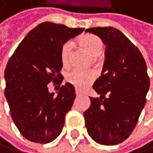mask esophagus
Instances as JSON below:
<instances>
[{"instance_id": "1", "label": "esophagus", "mask_w": 153, "mask_h": 153, "mask_svg": "<svg viewBox=\"0 0 153 153\" xmlns=\"http://www.w3.org/2000/svg\"><path fill=\"white\" fill-rule=\"evenodd\" d=\"M75 94H76V96H77V97H79V96H81V93L78 91V90H76L75 91Z\"/></svg>"}]
</instances>
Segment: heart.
<instances>
[{
  "label": "heart",
  "mask_w": 153,
  "mask_h": 153,
  "mask_svg": "<svg viewBox=\"0 0 153 153\" xmlns=\"http://www.w3.org/2000/svg\"><path fill=\"white\" fill-rule=\"evenodd\" d=\"M79 45L82 48L87 51L91 55L97 56L102 50V42L96 36L86 35L82 36L79 39ZM72 42L67 41L61 47L60 57L63 67H68L70 62V55H71ZM96 78V74L92 70H81V69H72L68 72L66 80L68 84L72 85L78 90H84L90 85Z\"/></svg>",
  "instance_id": "heart-1"
}]
</instances>
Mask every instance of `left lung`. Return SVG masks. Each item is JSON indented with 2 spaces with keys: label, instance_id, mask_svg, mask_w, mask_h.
<instances>
[{
  "label": "left lung",
  "instance_id": "8db88e82",
  "mask_svg": "<svg viewBox=\"0 0 153 153\" xmlns=\"http://www.w3.org/2000/svg\"><path fill=\"white\" fill-rule=\"evenodd\" d=\"M85 32L100 37L106 46L102 74L93 85L100 97H90L91 105L84 113L85 127L99 144L117 145L132 134L146 104L147 65L140 51L120 30L96 27Z\"/></svg>",
  "mask_w": 153,
  "mask_h": 153
}]
</instances>
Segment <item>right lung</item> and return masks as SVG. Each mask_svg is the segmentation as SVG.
I'll use <instances>...</instances> for the list:
<instances>
[{
    "label": "right lung",
    "mask_w": 153,
    "mask_h": 153,
    "mask_svg": "<svg viewBox=\"0 0 153 153\" xmlns=\"http://www.w3.org/2000/svg\"><path fill=\"white\" fill-rule=\"evenodd\" d=\"M83 31L42 22L27 33L9 59L4 71L5 98L14 123L26 139L46 144L61 134L75 89L66 83L55 96L49 92L48 84L61 85V47Z\"/></svg>",
    "instance_id": "add662e5"
}]
</instances>
